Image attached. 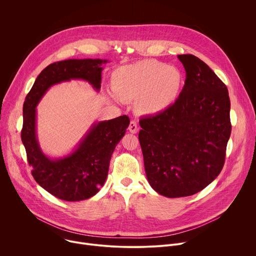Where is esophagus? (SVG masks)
<instances>
[{"label": "esophagus", "mask_w": 256, "mask_h": 256, "mask_svg": "<svg viewBox=\"0 0 256 256\" xmlns=\"http://www.w3.org/2000/svg\"><path fill=\"white\" fill-rule=\"evenodd\" d=\"M128 130H130L132 134H136V132L138 130V124H136L134 122H130V126H128Z\"/></svg>", "instance_id": "esophagus-1"}]
</instances>
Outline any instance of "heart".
<instances>
[{"label": "heart", "instance_id": "1", "mask_svg": "<svg viewBox=\"0 0 256 256\" xmlns=\"http://www.w3.org/2000/svg\"><path fill=\"white\" fill-rule=\"evenodd\" d=\"M184 84L181 70L153 60L124 66L114 72L112 87L122 101L136 100V110L157 116L168 109L179 96ZM116 100V97L108 94Z\"/></svg>", "mask_w": 256, "mask_h": 256}]
</instances>
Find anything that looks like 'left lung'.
I'll return each instance as SVG.
<instances>
[{"label": "left lung", "instance_id": "left-lung-1", "mask_svg": "<svg viewBox=\"0 0 256 256\" xmlns=\"http://www.w3.org/2000/svg\"><path fill=\"white\" fill-rule=\"evenodd\" d=\"M184 86L165 112L140 120L138 140L152 188L174 198L192 196L223 169L231 134L226 85L192 54L177 56Z\"/></svg>", "mask_w": 256, "mask_h": 256}]
</instances>
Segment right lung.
Returning <instances> with one entry per match:
<instances>
[{
	"instance_id": "right-lung-1",
	"label": "right lung",
	"mask_w": 256,
	"mask_h": 256,
	"mask_svg": "<svg viewBox=\"0 0 256 256\" xmlns=\"http://www.w3.org/2000/svg\"><path fill=\"white\" fill-rule=\"evenodd\" d=\"M100 58L66 60L48 66L36 78L23 104L21 140L35 181L54 196L79 202L95 196L104 186L112 155L124 138L130 118L122 116L94 122L75 150L62 158H50L40 146L36 134V106L54 85L70 80L88 82L96 91L101 87Z\"/></svg>"
}]
</instances>
